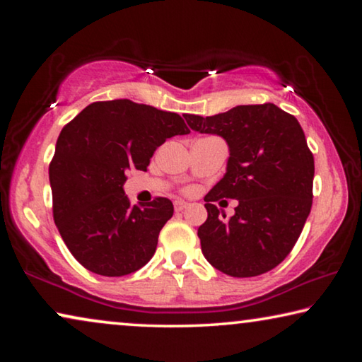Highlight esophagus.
<instances>
[{"label": "esophagus", "mask_w": 362, "mask_h": 362, "mask_svg": "<svg viewBox=\"0 0 362 362\" xmlns=\"http://www.w3.org/2000/svg\"><path fill=\"white\" fill-rule=\"evenodd\" d=\"M187 206H188L187 201H175V203H174V209H175V212H180V211L185 209Z\"/></svg>", "instance_id": "esophagus-1"}]
</instances>
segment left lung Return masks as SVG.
I'll list each match as a JSON object with an SVG mask.
<instances>
[{
  "mask_svg": "<svg viewBox=\"0 0 362 362\" xmlns=\"http://www.w3.org/2000/svg\"><path fill=\"white\" fill-rule=\"evenodd\" d=\"M185 119L193 131L223 137L230 148L226 174L206 194L207 220L198 228L207 262L235 278L278 267L296 246L313 203L315 159L302 126L274 103ZM218 199L240 203L228 221L218 216Z\"/></svg>",
  "mask_w": 362,
  "mask_h": 362,
  "instance_id": "obj_1",
  "label": "left lung"
}]
</instances>
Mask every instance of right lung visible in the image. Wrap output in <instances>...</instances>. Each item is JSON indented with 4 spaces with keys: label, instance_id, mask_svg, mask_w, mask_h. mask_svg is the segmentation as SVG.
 Here are the masks:
<instances>
[{
    "label": "right lung",
    "instance_id": "obj_1",
    "mask_svg": "<svg viewBox=\"0 0 362 362\" xmlns=\"http://www.w3.org/2000/svg\"><path fill=\"white\" fill-rule=\"evenodd\" d=\"M188 132L180 115L127 99L90 103L64 126L49 164L52 216L86 269L124 276L151 259L174 206L161 196L131 206L126 173L146 170L159 145Z\"/></svg>",
    "mask_w": 362,
    "mask_h": 362
}]
</instances>
